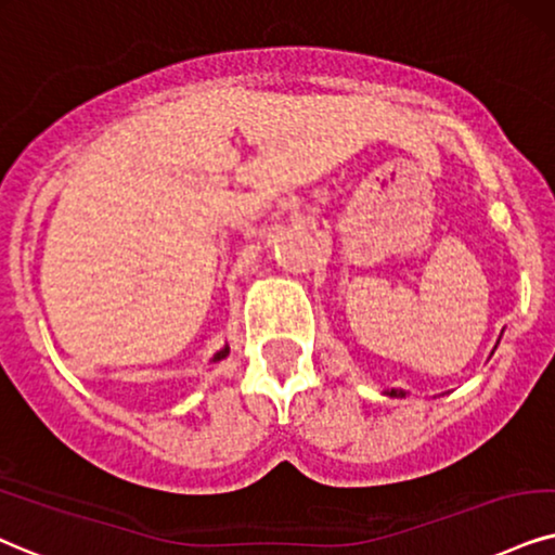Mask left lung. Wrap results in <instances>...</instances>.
Wrapping results in <instances>:
<instances>
[{
  "label": "left lung",
  "instance_id": "1",
  "mask_svg": "<svg viewBox=\"0 0 555 555\" xmlns=\"http://www.w3.org/2000/svg\"><path fill=\"white\" fill-rule=\"evenodd\" d=\"M384 395H387V397H404V391L402 389H389V391H384Z\"/></svg>",
  "mask_w": 555,
  "mask_h": 555
}]
</instances>
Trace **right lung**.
I'll return each mask as SVG.
<instances>
[{
  "instance_id": "obj_1",
  "label": "right lung",
  "mask_w": 555,
  "mask_h": 555,
  "mask_svg": "<svg viewBox=\"0 0 555 555\" xmlns=\"http://www.w3.org/2000/svg\"><path fill=\"white\" fill-rule=\"evenodd\" d=\"M228 353H230V346H225L222 350H217V353L212 356V363H220L222 359H228Z\"/></svg>"
}]
</instances>
